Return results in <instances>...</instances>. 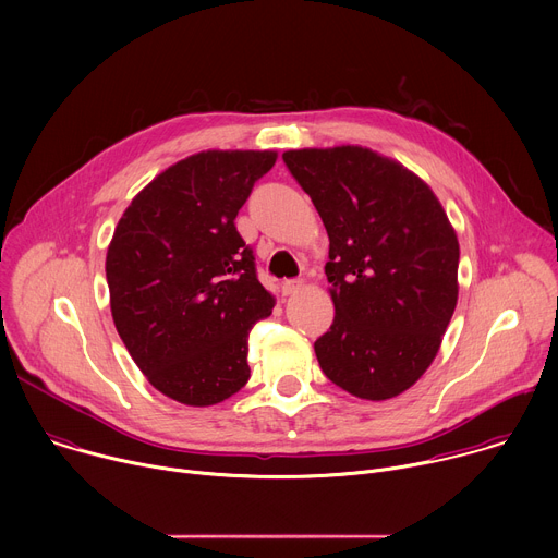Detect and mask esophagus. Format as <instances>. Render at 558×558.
Masks as SVG:
<instances>
[{"label":"esophagus","instance_id":"esophagus-1","mask_svg":"<svg viewBox=\"0 0 558 558\" xmlns=\"http://www.w3.org/2000/svg\"><path fill=\"white\" fill-rule=\"evenodd\" d=\"M302 289H304V282H302V280H287V282H282V295H284V298L295 295V293H300Z\"/></svg>","mask_w":558,"mask_h":558}]
</instances>
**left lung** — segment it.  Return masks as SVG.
Here are the masks:
<instances>
[{
    "instance_id": "left-lung-1",
    "label": "left lung",
    "mask_w": 558,
    "mask_h": 558,
    "mask_svg": "<svg viewBox=\"0 0 558 558\" xmlns=\"http://www.w3.org/2000/svg\"><path fill=\"white\" fill-rule=\"evenodd\" d=\"M282 158L329 233L336 317L315 340L323 373L360 400L402 395L437 357L457 306L454 227L426 181L371 147Z\"/></svg>"
}]
</instances>
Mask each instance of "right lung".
<instances>
[{
    "instance_id": "add662e5",
    "label": "right lung",
    "mask_w": 558,
    "mask_h": 558,
    "mask_svg": "<svg viewBox=\"0 0 558 558\" xmlns=\"http://www.w3.org/2000/svg\"><path fill=\"white\" fill-rule=\"evenodd\" d=\"M274 149H205L151 179L108 245L114 327L147 381L185 407H214L250 379L247 338L276 298L233 220Z\"/></svg>"
}]
</instances>
